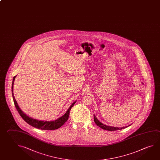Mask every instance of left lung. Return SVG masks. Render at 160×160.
Segmentation results:
<instances>
[{"mask_svg": "<svg viewBox=\"0 0 160 160\" xmlns=\"http://www.w3.org/2000/svg\"><path fill=\"white\" fill-rule=\"evenodd\" d=\"M94 122L95 123L97 124V126H99L102 129H104V130H109V131H115V130H122V129H125L127 127H128V126H125V127H122V128H117V127H112V126H107L104 125L102 123H101V122H99L98 120V119L96 118L95 115H94ZM129 125V126H130Z\"/></svg>", "mask_w": 160, "mask_h": 160, "instance_id": "obj_1", "label": "left lung"}]
</instances>
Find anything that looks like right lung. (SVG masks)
Instances as JSON below:
<instances>
[{
	"instance_id": "obj_1",
	"label": "right lung",
	"mask_w": 160,
	"mask_h": 160,
	"mask_svg": "<svg viewBox=\"0 0 160 160\" xmlns=\"http://www.w3.org/2000/svg\"><path fill=\"white\" fill-rule=\"evenodd\" d=\"M16 76L13 77L12 84V97L14 101V106L16 107L17 111L19 113L21 118H22L27 123L30 125L31 126H33L34 128H36L37 129H42V130H55L59 128L61 126H62L64 123L68 121L70 112L71 108L73 106V105L76 103V101L74 102L73 103L71 104L70 107L68 108V111L62 117L58 118L57 120L52 121H39L37 120H35L34 118H29L28 116L25 114L20 109V107L17 103V101L15 99L14 95H13V84H14V79Z\"/></svg>"
}]
</instances>
